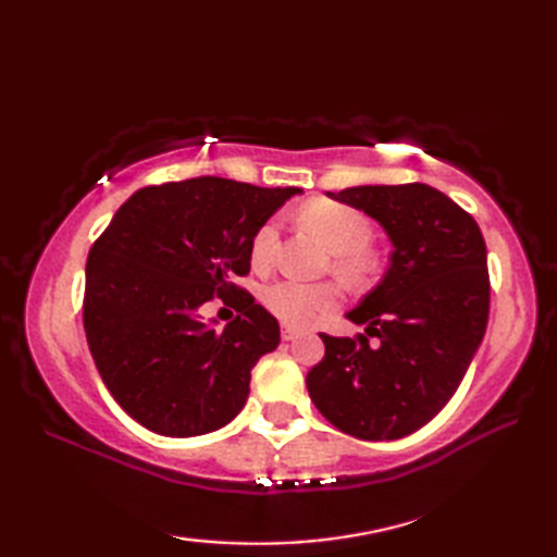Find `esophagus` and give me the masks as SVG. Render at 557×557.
Here are the masks:
<instances>
[{"mask_svg":"<svg viewBox=\"0 0 557 557\" xmlns=\"http://www.w3.org/2000/svg\"><path fill=\"white\" fill-rule=\"evenodd\" d=\"M299 337V330H294V327H282V339L285 342H292V339H297Z\"/></svg>","mask_w":557,"mask_h":557,"instance_id":"34e87169","label":"esophagus"}]
</instances>
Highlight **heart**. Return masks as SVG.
I'll return each instance as SVG.
<instances>
[{"label": "heart", "mask_w": 557, "mask_h": 557, "mask_svg": "<svg viewBox=\"0 0 557 557\" xmlns=\"http://www.w3.org/2000/svg\"><path fill=\"white\" fill-rule=\"evenodd\" d=\"M301 224L311 230L330 251L337 253L335 268L342 277L363 280L375 265L369 251L373 242V222L366 212L337 200H311L299 212ZM280 227L268 220L258 227L251 239V263L263 270L275 256ZM265 309L285 325L306 327L315 323L339 304V289L335 285H306L297 280L272 282L263 289Z\"/></svg>", "instance_id": "b5f03b06"}]
</instances>
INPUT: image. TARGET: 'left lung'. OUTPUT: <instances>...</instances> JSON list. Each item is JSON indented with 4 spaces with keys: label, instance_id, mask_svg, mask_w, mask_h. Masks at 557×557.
I'll return each mask as SVG.
<instances>
[{
    "label": "left lung",
    "instance_id": "left-lung-1",
    "mask_svg": "<svg viewBox=\"0 0 557 557\" xmlns=\"http://www.w3.org/2000/svg\"><path fill=\"white\" fill-rule=\"evenodd\" d=\"M330 198L381 222L389 268L351 323L379 337L321 335L325 357L306 375L323 417L361 441H397L455 395L488 325L491 280L476 220L429 184L351 186Z\"/></svg>",
    "mask_w": 557,
    "mask_h": 557
}]
</instances>
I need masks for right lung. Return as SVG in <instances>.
Masks as SVG:
<instances>
[{"label":"right lung","mask_w":557,"mask_h":557,"mask_svg":"<svg viewBox=\"0 0 557 557\" xmlns=\"http://www.w3.org/2000/svg\"><path fill=\"white\" fill-rule=\"evenodd\" d=\"M294 194L220 176L146 186L92 244L88 347L116 405L148 431L203 435L246 405L251 369L280 345V325L232 280L248 275L253 234ZM232 293L240 315L224 331L203 324L202 304Z\"/></svg>","instance_id":"right-lung-1"}]
</instances>
